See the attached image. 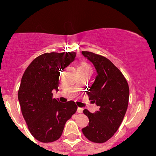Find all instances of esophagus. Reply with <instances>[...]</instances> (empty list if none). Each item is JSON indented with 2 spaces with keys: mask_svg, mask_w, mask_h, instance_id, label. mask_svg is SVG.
<instances>
[{
  "mask_svg": "<svg viewBox=\"0 0 156 156\" xmlns=\"http://www.w3.org/2000/svg\"><path fill=\"white\" fill-rule=\"evenodd\" d=\"M77 112H78V113H82L83 112V108L78 107V109H77Z\"/></svg>",
  "mask_w": 156,
  "mask_h": 156,
  "instance_id": "esophagus-1",
  "label": "esophagus"
}]
</instances>
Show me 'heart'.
<instances>
[{
  "label": "heart",
  "instance_id": "1",
  "mask_svg": "<svg viewBox=\"0 0 156 156\" xmlns=\"http://www.w3.org/2000/svg\"><path fill=\"white\" fill-rule=\"evenodd\" d=\"M78 68H90V66L86 63V62H81V65L79 66Z\"/></svg>",
  "mask_w": 156,
  "mask_h": 156
}]
</instances>
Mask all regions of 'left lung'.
Listing matches in <instances>:
<instances>
[{"label":"left lung","mask_w":156,"mask_h":156,"mask_svg":"<svg viewBox=\"0 0 156 156\" xmlns=\"http://www.w3.org/2000/svg\"><path fill=\"white\" fill-rule=\"evenodd\" d=\"M82 54L97 70V75L87 94L91 103L99 106L94 113L87 109L83 111L89 124L82 132L91 142L103 144L114 135L123 121L128 106V84L121 71L107 58L89 51H82Z\"/></svg>","instance_id":"1"}]
</instances>
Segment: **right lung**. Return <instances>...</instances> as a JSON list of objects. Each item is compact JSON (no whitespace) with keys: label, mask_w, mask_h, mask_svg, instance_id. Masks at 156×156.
<instances>
[{"label":"right lung","mask_w":156,"mask_h":156,"mask_svg":"<svg viewBox=\"0 0 156 156\" xmlns=\"http://www.w3.org/2000/svg\"><path fill=\"white\" fill-rule=\"evenodd\" d=\"M75 52L46 53L36 57L25 71L18 91L23 118L30 133L38 141L59 139L67 121L78 106L72 100L60 103L53 98L58 91L60 72L73 62Z\"/></svg>","instance_id":"right-lung-1"}]
</instances>
